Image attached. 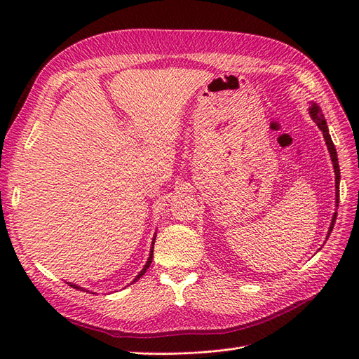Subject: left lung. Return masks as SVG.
<instances>
[{
	"mask_svg": "<svg viewBox=\"0 0 359 359\" xmlns=\"http://www.w3.org/2000/svg\"><path fill=\"white\" fill-rule=\"evenodd\" d=\"M310 115H311V118H313V121L316 123L318 127L322 130L323 137H325V142H327L328 149H330L331 160H332V165H334V172H335V196H337V203H339V196H340V168H339V158H337V151H335L332 139H331V136H330L327 121H325V116H323V114H322V111H320V107H319L318 104H313V106L310 107ZM335 219H337V212H335L334 217H332V222H331L330 232H328V233H331V231H332Z\"/></svg>",
	"mask_w": 359,
	"mask_h": 359,
	"instance_id": "left-lung-1",
	"label": "left lung"
}]
</instances>
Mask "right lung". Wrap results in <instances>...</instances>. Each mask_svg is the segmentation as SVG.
<instances>
[{
	"label": "right lung",
	"mask_w": 359,
	"mask_h": 359,
	"mask_svg": "<svg viewBox=\"0 0 359 359\" xmlns=\"http://www.w3.org/2000/svg\"><path fill=\"white\" fill-rule=\"evenodd\" d=\"M153 244H154V243H153ZM153 252H154V245H153V247H151V255H149V257H148V262H147V265L144 266V269H142V271H140V273H139V276H137V277L135 278V281H136L137 278H140V277H142V276H144V274L147 273V269H148V268L151 266V262H153V255H154ZM70 286H72V287H74V289H81L79 286H76V285H70Z\"/></svg>",
	"instance_id": "add662e5"
}]
</instances>
